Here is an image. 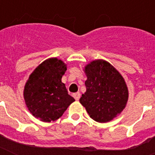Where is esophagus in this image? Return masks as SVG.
Masks as SVG:
<instances>
[{
  "mask_svg": "<svg viewBox=\"0 0 155 155\" xmlns=\"http://www.w3.org/2000/svg\"><path fill=\"white\" fill-rule=\"evenodd\" d=\"M73 97H74L76 101H79V99L80 98V92H75V93L73 94Z\"/></svg>",
  "mask_w": 155,
  "mask_h": 155,
  "instance_id": "1",
  "label": "esophagus"
}]
</instances>
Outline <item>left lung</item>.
Masks as SVG:
<instances>
[{
    "label": "left lung",
    "mask_w": 155,
    "mask_h": 155,
    "mask_svg": "<svg viewBox=\"0 0 155 155\" xmlns=\"http://www.w3.org/2000/svg\"><path fill=\"white\" fill-rule=\"evenodd\" d=\"M86 92L80 102L90 117L105 123L117 117L125 108L129 90L125 79L112 64L103 59L91 61L84 68Z\"/></svg>",
    "instance_id": "8db88e82"
}]
</instances>
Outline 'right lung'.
Returning <instances> with one entry per match:
<instances>
[{
    "label": "right lung",
    "instance_id": "1",
    "mask_svg": "<svg viewBox=\"0 0 155 155\" xmlns=\"http://www.w3.org/2000/svg\"><path fill=\"white\" fill-rule=\"evenodd\" d=\"M67 64L57 58L40 63L25 83L23 97L28 110L43 122L58 120L75 99L68 94L62 77Z\"/></svg>",
    "mask_w": 155,
    "mask_h": 155
}]
</instances>
